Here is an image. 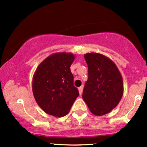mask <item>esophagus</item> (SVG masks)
Wrapping results in <instances>:
<instances>
[{
	"label": "esophagus",
	"mask_w": 147,
	"mask_h": 147,
	"mask_svg": "<svg viewBox=\"0 0 147 147\" xmlns=\"http://www.w3.org/2000/svg\"><path fill=\"white\" fill-rule=\"evenodd\" d=\"M83 86H80L79 88V94L80 95H82V92H83Z\"/></svg>",
	"instance_id": "obj_1"
}]
</instances>
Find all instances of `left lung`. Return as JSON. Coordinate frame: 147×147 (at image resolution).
<instances>
[{
	"instance_id": "obj_1",
	"label": "left lung",
	"mask_w": 147,
	"mask_h": 147,
	"mask_svg": "<svg viewBox=\"0 0 147 147\" xmlns=\"http://www.w3.org/2000/svg\"><path fill=\"white\" fill-rule=\"evenodd\" d=\"M88 77L82 98L92 114L102 116L110 113L120 102L124 84L120 72L111 59L91 52L84 55Z\"/></svg>"
}]
</instances>
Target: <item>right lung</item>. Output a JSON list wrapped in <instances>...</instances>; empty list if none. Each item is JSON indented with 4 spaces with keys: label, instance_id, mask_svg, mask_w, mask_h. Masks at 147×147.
<instances>
[{
    "label": "right lung",
    "instance_id": "obj_1",
    "mask_svg": "<svg viewBox=\"0 0 147 147\" xmlns=\"http://www.w3.org/2000/svg\"><path fill=\"white\" fill-rule=\"evenodd\" d=\"M75 58L72 53H54L38 65L34 74V97L47 114L58 117L66 115L79 96L70 71Z\"/></svg>",
    "mask_w": 147,
    "mask_h": 147
}]
</instances>
